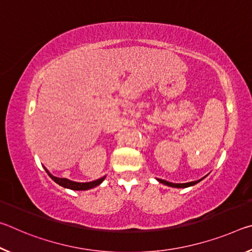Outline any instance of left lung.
Segmentation results:
<instances>
[{
    "instance_id": "left-lung-1",
    "label": "left lung",
    "mask_w": 252,
    "mask_h": 252,
    "mask_svg": "<svg viewBox=\"0 0 252 252\" xmlns=\"http://www.w3.org/2000/svg\"><path fill=\"white\" fill-rule=\"evenodd\" d=\"M202 180V179H201ZM201 180H198V181H193V182H188V183H172V182H168L165 180H161V179H158V181L163 183V185H167L169 187H173V188H187V187H190V186H194L195 183L200 182Z\"/></svg>"
}]
</instances>
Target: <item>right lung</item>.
<instances>
[{"instance_id":"right-lung-1","label":"right lung","mask_w":252,"mask_h":252,"mask_svg":"<svg viewBox=\"0 0 252 252\" xmlns=\"http://www.w3.org/2000/svg\"><path fill=\"white\" fill-rule=\"evenodd\" d=\"M45 171H46V173L49 174L50 178L52 179L53 181L57 182L58 185L64 187V188H67V189H71V190H89V189H92V188L99 186L100 183L105 179V177H103V178L97 179V180H95V181L82 183V182H74V181L67 180V179H64V178H57V177L52 176V174H51L46 169H45Z\"/></svg>"}]
</instances>
